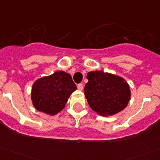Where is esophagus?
Returning <instances> with one entry per match:
<instances>
[{"mask_svg":"<svg viewBox=\"0 0 160 160\" xmlns=\"http://www.w3.org/2000/svg\"><path fill=\"white\" fill-rule=\"evenodd\" d=\"M77 87H78V89H79V90H82V89H83V85L82 84V83H80V84H78Z\"/></svg>","mask_w":160,"mask_h":160,"instance_id":"34e87169","label":"esophagus"}]
</instances>
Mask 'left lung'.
Instances as JSON below:
<instances>
[{
    "mask_svg": "<svg viewBox=\"0 0 160 160\" xmlns=\"http://www.w3.org/2000/svg\"><path fill=\"white\" fill-rule=\"evenodd\" d=\"M85 96L91 108L102 116L118 113L130 100V86L123 78L102 71H90Z\"/></svg>",
    "mask_w": 160,
    "mask_h": 160,
    "instance_id": "8db88e82",
    "label": "left lung"
}]
</instances>
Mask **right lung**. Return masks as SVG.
<instances>
[{"label": "right lung", "instance_id": "obj_1", "mask_svg": "<svg viewBox=\"0 0 160 160\" xmlns=\"http://www.w3.org/2000/svg\"><path fill=\"white\" fill-rule=\"evenodd\" d=\"M76 89L71 74L56 71L34 82L31 90L32 103L39 112L55 115L64 108L68 98Z\"/></svg>", "mask_w": 160, "mask_h": 160}]
</instances>
